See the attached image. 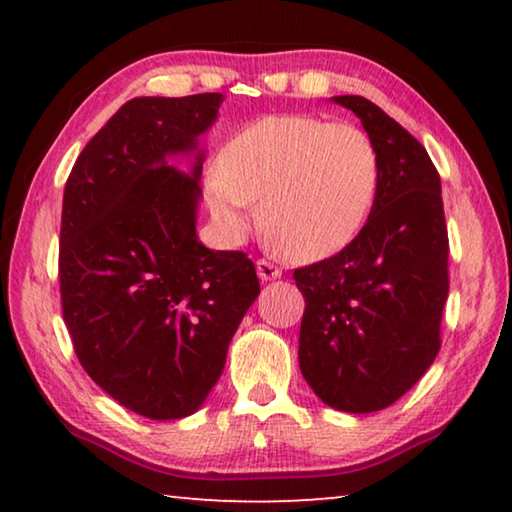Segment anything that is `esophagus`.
<instances>
[{
	"label": "esophagus",
	"instance_id": "1",
	"mask_svg": "<svg viewBox=\"0 0 512 512\" xmlns=\"http://www.w3.org/2000/svg\"><path fill=\"white\" fill-rule=\"evenodd\" d=\"M257 275L259 280H277L282 275V268L268 262V259H257Z\"/></svg>",
	"mask_w": 512,
	"mask_h": 512
}]
</instances>
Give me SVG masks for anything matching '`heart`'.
<instances>
[{"label":"heart","mask_w":512,"mask_h":512,"mask_svg":"<svg viewBox=\"0 0 512 512\" xmlns=\"http://www.w3.org/2000/svg\"><path fill=\"white\" fill-rule=\"evenodd\" d=\"M377 185V151L359 126L268 115L225 140L205 196L225 237H244L262 201L266 235L291 259L316 262L359 235Z\"/></svg>","instance_id":"b5f03b06"}]
</instances>
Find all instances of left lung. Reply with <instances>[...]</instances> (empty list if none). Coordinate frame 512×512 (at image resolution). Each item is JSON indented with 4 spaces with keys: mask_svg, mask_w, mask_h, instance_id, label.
Masks as SVG:
<instances>
[{
    "mask_svg": "<svg viewBox=\"0 0 512 512\" xmlns=\"http://www.w3.org/2000/svg\"><path fill=\"white\" fill-rule=\"evenodd\" d=\"M379 158L366 225L341 253L293 271L305 296L300 370L332 409L372 413L418 384L440 350L449 239L440 176L415 137L345 94Z\"/></svg>",
    "mask_w": 512,
    "mask_h": 512,
    "instance_id": "1",
    "label": "left lung"
}]
</instances>
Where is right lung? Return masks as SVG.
I'll list each match as a JSON object with an SVG mask.
<instances>
[{
	"label": "right lung",
	"mask_w": 512,
	"mask_h": 512,
	"mask_svg": "<svg viewBox=\"0 0 512 512\" xmlns=\"http://www.w3.org/2000/svg\"><path fill=\"white\" fill-rule=\"evenodd\" d=\"M223 94L137 97L85 144L60 221V302L83 370L151 420L192 415L259 296L253 259L196 237L205 153ZM195 153L192 174L166 164Z\"/></svg>",
	"instance_id": "right-lung-1"
}]
</instances>
